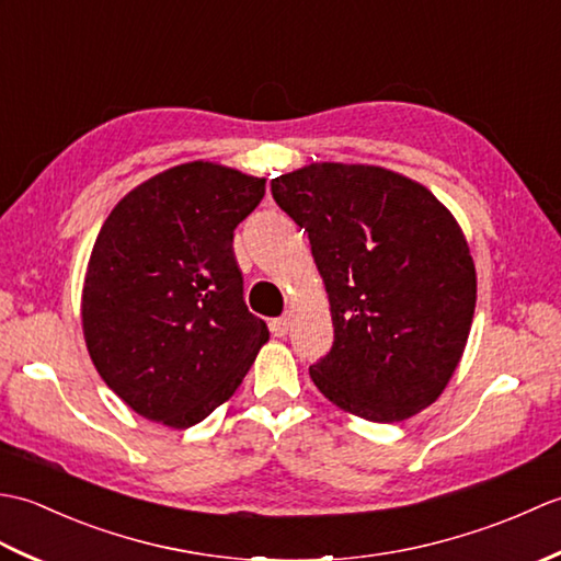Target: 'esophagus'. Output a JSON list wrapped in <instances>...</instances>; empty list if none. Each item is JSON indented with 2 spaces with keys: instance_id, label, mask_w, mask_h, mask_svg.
<instances>
[{
  "instance_id": "34e87169",
  "label": "esophagus",
  "mask_w": 561,
  "mask_h": 561,
  "mask_svg": "<svg viewBox=\"0 0 561 561\" xmlns=\"http://www.w3.org/2000/svg\"><path fill=\"white\" fill-rule=\"evenodd\" d=\"M270 332L274 337H284L289 332V320L287 318H272L270 320Z\"/></svg>"
}]
</instances>
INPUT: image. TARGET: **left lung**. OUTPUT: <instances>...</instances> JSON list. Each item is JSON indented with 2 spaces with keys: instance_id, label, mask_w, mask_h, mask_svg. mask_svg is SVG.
Instances as JSON below:
<instances>
[{
  "instance_id": "1",
  "label": "left lung",
  "mask_w": 561,
  "mask_h": 561,
  "mask_svg": "<svg viewBox=\"0 0 561 561\" xmlns=\"http://www.w3.org/2000/svg\"><path fill=\"white\" fill-rule=\"evenodd\" d=\"M270 187L306 231L328 289L335 342L308 368L318 390L378 424L428 408L456 371L478 301L453 214L378 165L311 163Z\"/></svg>"
}]
</instances>
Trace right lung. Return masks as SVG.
<instances>
[{"label": "right lung", "mask_w": 561, "mask_h": 561, "mask_svg": "<svg viewBox=\"0 0 561 561\" xmlns=\"http://www.w3.org/2000/svg\"><path fill=\"white\" fill-rule=\"evenodd\" d=\"M262 195V178L193 161L135 187L101 226L83 282V337L101 378L147 420L202 422L267 342L233 255V229Z\"/></svg>", "instance_id": "1"}]
</instances>
